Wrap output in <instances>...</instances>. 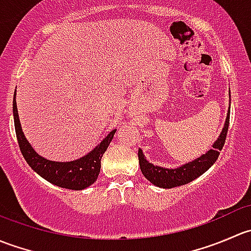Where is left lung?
I'll return each instance as SVG.
<instances>
[{"label":"left lung","mask_w":251,"mask_h":251,"mask_svg":"<svg viewBox=\"0 0 251 251\" xmlns=\"http://www.w3.org/2000/svg\"><path fill=\"white\" fill-rule=\"evenodd\" d=\"M231 96V92H229ZM229 126V110L227 113L226 123H225V127L222 130L221 135L215 142L212 148L210 149L206 154H203L201 158L196 159L194 161L186 164V165L181 166L177 169H165L160 168V166H155L153 164L148 163L144 158L143 153L141 149H138V160H140V166L142 174L144 175L149 182L154 184V186L161 187V188H173V187L182 186V184H187L203 175L209 168L214 165L215 161L217 160L220 155V151L224 147L225 142H226L227 131H228Z\"/></svg>","instance_id":"left-lung-1"}]
</instances>
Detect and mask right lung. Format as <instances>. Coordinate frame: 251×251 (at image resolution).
<instances>
[{"label":"right lung","instance_id":"obj_1","mask_svg":"<svg viewBox=\"0 0 251 251\" xmlns=\"http://www.w3.org/2000/svg\"><path fill=\"white\" fill-rule=\"evenodd\" d=\"M13 116H14V127H16V135L18 144H19L20 151L23 156L29 164L32 170L50 183L58 187L68 189L80 191L85 189L86 187L95 183L100 170V159L103 154L107 151L108 146L110 144L116 130L111 131L109 135L104 138L91 153L82 158L68 163H59V161H50L42 158L36 153L30 146L29 142L25 138L20 127L19 116H18L16 93L13 98Z\"/></svg>","mask_w":251,"mask_h":251}]
</instances>
